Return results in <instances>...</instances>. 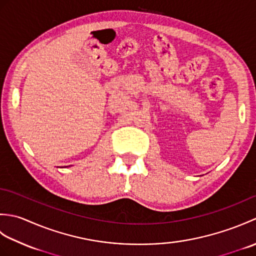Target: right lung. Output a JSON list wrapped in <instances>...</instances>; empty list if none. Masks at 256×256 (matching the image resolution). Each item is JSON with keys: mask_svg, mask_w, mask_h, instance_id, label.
Returning <instances> with one entry per match:
<instances>
[{"mask_svg": "<svg viewBox=\"0 0 256 256\" xmlns=\"http://www.w3.org/2000/svg\"><path fill=\"white\" fill-rule=\"evenodd\" d=\"M67 167H68V166H67Z\"/></svg>", "mask_w": 256, "mask_h": 256, "instance_id": "right-lung-1", "label": "right lung"}]
</instances>
